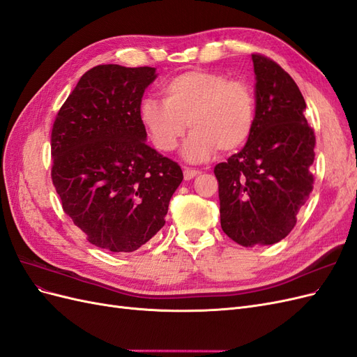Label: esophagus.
Returning <instances> with one entry per match:
<instances>
[{"label": "esophagus", "instance_id": "esophagus-1", "mask_svg": "<svg viewBox=\"0 0 357 357\" xmlns=\"http://www.w3.org/2000/svg\"><path fill=\"white\" fill-rule=\"evenodd\" d=\"M183 174H185V180H192L193 177H197L199 174V171L192 169V168H185L183 169Z\"/></svg>", "mask_w": 357, "mask_h": 357}]
</instances>
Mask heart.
I'll return each instance as SVG.
<instances>
[{
	"label": "heart",
	"instance_id": "b5f03b06",
	"mask_svg": "<svg viewBox=\"0 0 357 357\" xmlns=\"http://www.w3.org/2000/svg\"><path fill=\"white\" fill-rule=\"evenodd\" d=\"M164 100L147 96L138 107L139 123L159 152H172L188 123L193 132L181 149L186 160L210 158L215 150L235 152L250 137L256 101L250 86L222 73L186 71L160 88Z\"/></svg>",
	"mask_w": 357,
	"mask_h": 357
}]
</instances>
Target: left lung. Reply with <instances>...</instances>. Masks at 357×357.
<instances>
[{
  "label": "left lung",
  "instance_id": "8db88e82",
  "mask_svg": "<svg viewBox=\"0 0 357 357\" xmlns=\"http://www.w3.org/2000/svg\"><path fill=\"white\" fill-rule=\"evenodd\" d=\"M256 116L245 146L215 165L220 225L244 247L282 241L312 190L314 131L294 79L262 55H252Z\"/></svg>",
  "mask_w": 357,
  "mask_h": 357
}]
</instances>
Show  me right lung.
Listing matches in <instances>:
<instances>
[{
  "instance_id": "add662e5",
  "label": "right lung",
  "mask_w": 357,
  "mask_h": 357,
  "mask_svg": "<svg viewBox=\"0 0 357 357\" xmlns=\"http://www.w3.org/2000/svg\"><path fill=\"white\" fill-rule=\"evenodd\" d=\"M156 68L109 63L84 73L52 129V180L88 241L129 253L165 225L177 162L147 146L138 107Z\"/></svg>"
}]
</instances>
